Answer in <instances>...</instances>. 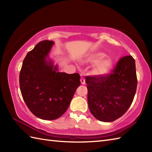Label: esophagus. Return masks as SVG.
Returning <instances> with one entry per match:
<instances>
[{
    "instance_id": "1",
    "label": "esophagus",
    "mask_w": 152,
    "mask_h": 152,
    "mask_svg": "<svg viewBox=\"0 0 152 152\" xmlns=\"http://www.w3.org/2000/svg\"><path fill=\"white\" fill-rule=\"evenodd\" d=\"M80 82H81V83L82 84H85L86 83V80H85V78H83V77H81V78H80Z\"/></svg>"
}]
</instances>
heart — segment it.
<instances>
[{
	"mask_svg": "<svg viewBox=\"0 0 152 152\" xmlns=\"http://www.w3.org/2000/svg\"><path fill=\"white\" fill-rule=\"evenodd\" d=\"M106 55L101 51L90 54L86 58L85 62L88 64H95L92 72L94 75L99 77H104L110 72L113 67V61L110 58H106Z\"/></svg>",
	"mask_w": 152,
	"mask_h": 152,
	"instance_id": "obj_1",
	"label": "heart"
}]
</instances>
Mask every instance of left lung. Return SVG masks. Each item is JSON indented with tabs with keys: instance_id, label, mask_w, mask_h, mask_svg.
Wrapping results in <instances>:
<instances>
[{
	"instance_id": "left-lung-1",
	"label": "left lung",
	"mask_w": 152,
	"mask_h": 152,
	"mask_svg": "<svg viewBox=\"0 0 152 152\" xmlns=\"http://www.w3.org/2000/svg\"><path fill=\"white\" fill-rule=\"evenodd\" d=\"M89 110L98 120L114 121L127 111L137 87L135 61L121 57L111 74L104 77L86 76Z\"/></svg>"
}]
</instances>
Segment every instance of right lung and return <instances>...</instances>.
Masks as SVG:
<instances>
[{
	"mask_svg": "<svg viewBox=\"0 0 152 152\" xmlns=\"http://www.w3.org/2000/svg\"><path fill=\"white\" fill-rule=\"evenodd\" d=\"M54 42L43 40L29 51L23 62L19 86L25 104L42 119L61 117L69 106L80 85L78 73L58 72L57 66L48 57Z\"/></svg>",
	"mask_w": 152,
	"mask_h": 152,
	"instance_id": "obj_1",
	"label": "right lung"
}]
</instances>
